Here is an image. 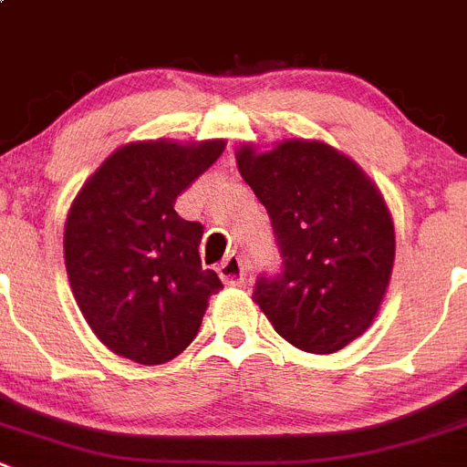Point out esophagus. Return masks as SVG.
<instances>
[{"instance_id": "esophagus-1", "label": "esophagus", "mask_w": 467, "mask_h": 467, "mask_svg": "<svg viewBox=\"0 0 467 467\" xmlns=\"http://www.w3.org/2000/svg\"><path fill=\"white\" fill-rule=\"evenodd\" d=\"M217 271H220V277L224 285L236 286V285H243V280L247 277V264L243 262L238 254H229L224 262L220 264V268H217Z\"/></svg>"}]
</instances>
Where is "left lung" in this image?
Masks as SVG:
<instances>
[{
  "mask_svg": "<svg viewBox=\"0 0 467 467\" xmlns=\"http://www.w3.org/2000/svg\"><path fill=\"white\" fill-rule=\"evenodd\" d=\"M238 171L268 211L282 259L256 277L252 298L294 348L337 352L373 324L387 294L396 236L382 194L319 140L245 145Z\"/></svg>",
  "mask_w": 467,
  "mask_h": 467,
  "instance_id": "obj_1",
  "label": "left lung"
}]
</instances>
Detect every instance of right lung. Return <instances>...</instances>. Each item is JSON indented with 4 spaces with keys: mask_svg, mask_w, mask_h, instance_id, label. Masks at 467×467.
I'll return each instance as SVG.
<instances>
[{
    "mask_svg": "<svg viewBox=\"0 0 467 467\" xmlns=\"http://www.w3.org/2000/svg\"><path fill=\"white\" fill-rule=\"evenodd\" d=\"M224 152V140L130 143L85 182L64 226V262L83 317L106 348L143 366L178 357L222 289L201 266L203 226L175 201Z\"/></svg>",
    "mask_w": 467,
    "mask_h": 467,
    "instance_id": "right-lung-1",
    "label": "right lung"
}]
</instances>
